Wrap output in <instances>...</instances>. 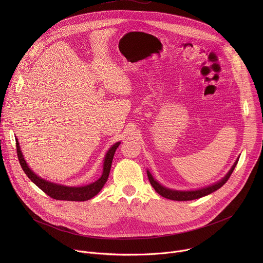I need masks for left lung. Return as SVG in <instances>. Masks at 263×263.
Returning a JSON list of instances; mask_svg holds the SVG:
<instances>
[{"instance_id": "left-lung-1", "label": "left lung", "mask_w": 263, "mask_h": 263, "mask_svg": "<svg viewBox=\"0 0 263 263\" xmlns=\"http://www.w3.org/2000/svg\"><path fill=\"white\" fill-rule=\"evenodd\" d=\"M238 160L235 161V163L233 164V166L231 167V170L229 171V173L224 176L220 181H218L217 183L210 185L208 187H205V189H201V190H197V191H191V192H180V191H173V190H168L163 187L161 184H159L156 180H154V178L152 177L151 173L148 171H146L147 173V178L149 183L154 187V190L156 191V193H158L160 196H162L163 198H166L168 200H173V201H192V200H196V199H200L202 197H205L215 191H217L218 189L226 183L228 181V179L230 178L231 174L233 173L236 164H237Z\"/></svg>"}]
</instances>
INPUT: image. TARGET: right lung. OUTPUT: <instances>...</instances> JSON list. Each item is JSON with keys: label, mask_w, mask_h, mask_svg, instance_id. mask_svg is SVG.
<instances>
[{"label": "right lung", "mask_w": 263, "mask_h": 263, "mask_svg": "<svg viewBox=\"0 0 263 263\" xmlns=\"http://www.w3.org/2000/svg\"><path fill=\"white\" fill-rule=\"evenodd\" d=\"M15 142H16L17 158L21 163V166H22L23 171L25 172V174L28 176V178L36 186H39L45 194H47L49 197H51L55 200L76 201V202L87 201L89 199H92L95 196H97L100 193V191L103 189V186L107 182V179H108L109 173H110V168H111V164H112V159H114L117 148L121 143V142H117L116 144H114L109 148V151L107 152V154L105 156V160H104L103 174L99 180H97L96 182H93L89 185H86V186L68 187V186H63V185L48 182V181L40 178L37 175H35L28 167V164L26 163V161L23 157L17 139L15 140Z\"/></svg>", "instance_id": "obj_1"}]
</instances>
